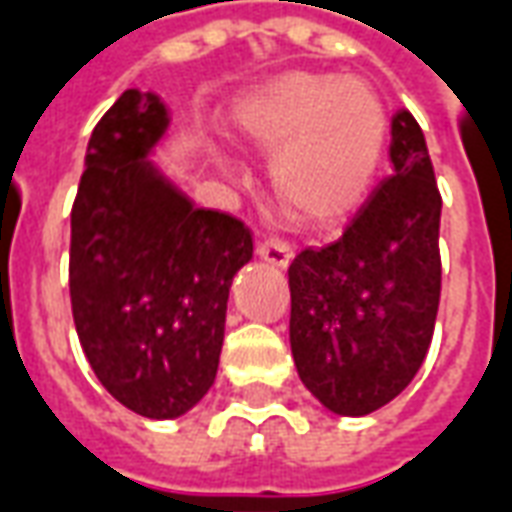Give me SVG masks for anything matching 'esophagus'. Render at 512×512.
I'll return each instance as SVG.
<instances>
[{"mask_svg": "<svg viewBox=\"0 0 512 512\" xmlns=\"http://www.w3.org/2000/svg\"><path fill=\"white\" fill-rule=\"evenodd\" d=\"M256 253H259V259L273 264V267H286V264L292 262V245L284 242V239H262L256 245Z\"/></svg>", "mask_w": 512, "mask_h": 512, "instance_id": "obj_1", "label": "esophagus"}]
</instances>
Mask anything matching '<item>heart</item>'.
Returning <instances> with one entry per match:
<instances>
[{"label":"heart","instance_id":"obj_1","mask_svg":"<svg viewBox=\"0 0 512 512\" xmlns=\"http://www.w3.org/2000/svg\"><path fill=\"white\" fill-rule=\"evenodd\" d=\"M239 143L270 154V187L303 226H333L372 190L389 140V110L364 79L295 71L228 115Z\"/></svg>","mask_w":512,"mask_h":512}]
</instances>
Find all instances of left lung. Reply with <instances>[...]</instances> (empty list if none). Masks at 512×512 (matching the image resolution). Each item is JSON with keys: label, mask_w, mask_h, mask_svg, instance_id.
I'll list each match as a JSON object with an SVG mask.
<instances>
[{"label": "left lung", "mask_w": 512, "mask_h": 512, "mask_svg": "<svg viewBox=\"0 0 512 512\" xmlns=\"http://www.w3.org/2000/svg\"><path fill=\"white\" fill-rule=\"evenodd\" d=\"M394 176L344 234L289 264L297 375L328 411L366 416L419 372L441 297V195L419 123L391 118Z\"/></svg>", "instance_id": "1"}]
</instances>
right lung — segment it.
Returning <instances> with one entry per match:
<instances>
[{
	"mask_svg": "<svg viewBox=\"0 0 512 512\" xmlns=\"http://www.w3.org/2000/svg\"><path fill=\"white\" fill-rule=\"evenodd\" d=\"M154 93L123 90L90 134L71 209V311L115 400L176 419L212 389L228 289L253 259L237 217L198 209L151 162L168 132Z\"/></svg>",
	"mask_w": 512,
	"mask_h": 512,
	"instance_id": "1",
	"label": "right lung"
}]
</instances>
